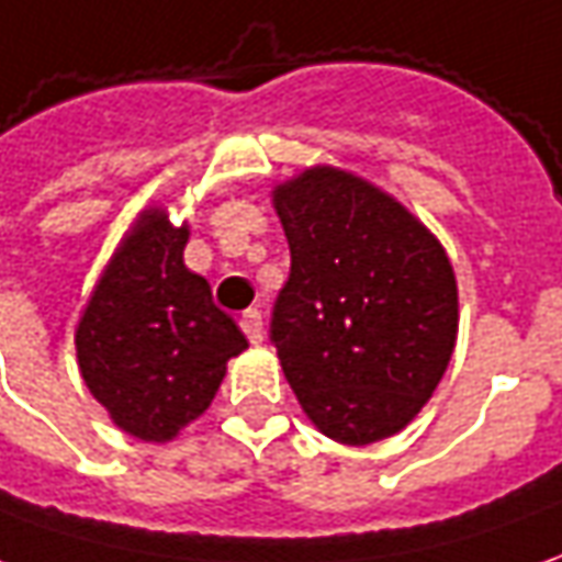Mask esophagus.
<instances>
[{"label":"esophagus","instance_id":"esophagus-1","mask_svg":"<svg viewBox=\"0 0 562 562\" xmlns=\"http://www.w3.org/2000/svg\"><path fill=\"white\" fill-rule=\"evenodd\" d=\"M239 326L246 331V338H249L251 345H258L261 338H265V316L261 311H246L239 316Z\"/></svg>","mask_w":562,"mask_h":562}]
</instances>
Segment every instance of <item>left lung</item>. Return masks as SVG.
<instances>
[{
    "instance_id": "left-lung-1",
    "label": "left lung",
    "mask_w": 562,
    "mask_h": 562,
    "mask_svg": "<svg viewBox=\"0 0 562 562\" xmlns=\"http://www.w3.org/2000/svg\"><path fill=\"white\" fill-rule=\"evenodd\" d=\"M292 251L270 341L326 437L400 434L437 391L458 335L452 265L406 205L331 166L273 190Z\"/></svg>"
}]
</instances>
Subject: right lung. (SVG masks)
I'll use <instances>...</instances> for the list:
<instances>
[{"instance_id":"right-lung-1","label":"right lung","mask_w":562,"mask_h":562,"mask_svg":"<svg viewBox=\"0 0 562 562\" xmlns=\"http://www.w3.org/2000/svg\"><path fill=\"white\" fill-rule=\"evenodd\" d=\"M187 224L140 212L101 273L76 326L79 372L113 425L166 442L212 406L249 341L184 267Z\"/></svg>"}]
</instances>
